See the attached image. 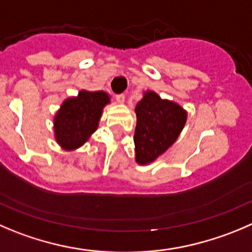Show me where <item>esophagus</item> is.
Returning a JSON list of instances; mask_svg holds the SVG:
<instances>
[{
  "label": "esophagus",
  "mask_w": 252,
  "mask_h": 252,
  "mask_svg": "<svg viewBox=\"0 0 252 252\" xmlns=\"http://www.w3.org/2000/svg\"><path fill=\"white\" fill-rule=\"evenodd\" d=\"M116 101L119 102V104H124L125 102V95L124 94H120L116 96Z\"/></svg>",
  "instance_id": "obj_1"
}]
</instances>
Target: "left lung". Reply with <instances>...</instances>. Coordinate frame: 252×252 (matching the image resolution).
<instances>
[{"label": "left lung", "mask_w": 252, "mask_h": 252, "mask_svg": "<svg viewBox=\"0 0 252 252\" xmlns=\"http://www.w3.org/2000/svg\"><path fill=\"white\" fill-rule=\"evenodd\" d=\"M135 112V160L140 166H147L176 142L184 128L188 112L178 102L162 99L153 90L143 92Z\"/></svg>", "instance_id": "left-lung-1"}]
</instances>
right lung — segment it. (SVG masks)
I'll use <instances>...</instances> for the list:
<instances>
[{
    "label": "right lung",
    "instance_id": "add662e5",
    "mask_svg": "<svg viewBox=\"0 0 252 252\" xmlns=\"http://www.w3.org/2000/svg\"><path fill=\"white\" fill-rule=\"evenodd\" d=\"M111 102L104 90H80L76 96H69L62 102L53 117L56 142L62 150L71 152L80 148L99 127L106 105Z\"/></svg>",
    "mask_w": 252,
    "mask_h": 252
}]
</instances>
